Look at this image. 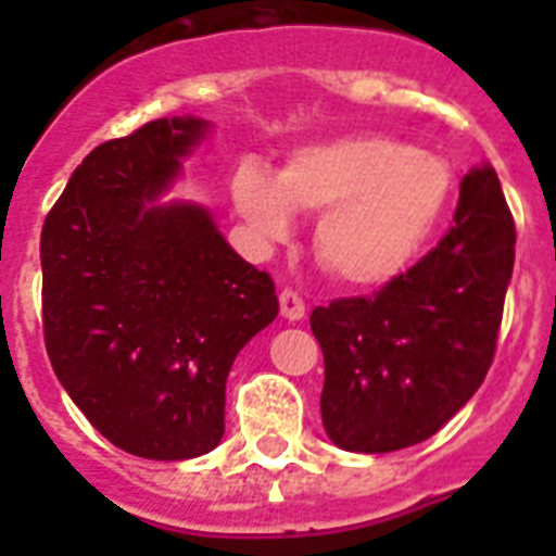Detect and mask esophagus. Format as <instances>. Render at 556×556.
<instances>
[{
    "label": "esophagus",
    "instance_id": "34e87169",
    "mask_svg": "<svg viewBox=\"0 0 556 556\" xmlns=\"http://www.w3.org/2000/svg\"><path fill=\"white\" fill-rule=\"evenodd\" d=\"M279 312H282V317H286L288 323L303 320L305 317L303 296L296 294V291H291V288H282V291H279Z\"/></svg>",
    "mask_w": 556,
    "mask_h": 556
}]
</instances>
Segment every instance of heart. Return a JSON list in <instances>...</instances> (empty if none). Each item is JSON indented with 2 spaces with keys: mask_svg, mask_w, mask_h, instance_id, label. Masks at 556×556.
Masks as SVG:
<instances>
[{
  "mask_svg": "<svg viewBox=\"0 0 556 556\" xmlns=\"http://www.w3.org/2000/svg\"><path fill=\"white\" fill-rule=\"evenodd\" d=\"M453 192L456 169L444 155L387 135L303 147L279 176L256 164L233 176L236 210L262 242L286 239L294 210H320L314 256L352 288L401 277L439 230Z\"/></svg>",
  "mask_w": 556,
  "mask_h": 556,
  "instance_id": "b5f03b06",
  "label": "heart"
}]
</instances>
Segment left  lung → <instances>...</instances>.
<instances>
[{"label":"left lung","mask_w":556,"mask_h":556,"mask_svg":"<svg viewBox=\"0 0 556 556\" xmlns=\"http://www.w3.org/2000/svg\"><path fill=\"white\" fill-rule=\"evenodd\" d=\"M514 244L500 178L491 167L470 169L453 225L427 256L371 296L314 308L323 427L338 447H413L473 397L496 355Z\"/></svg>","instance_id":"obj_1"}]
</instances>
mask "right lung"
I'll return each mask as SVG.
<instances>
[{
  "mask_svg": "<svg viewBox=\"0 0 556 556\" xmlns=\"http://www.w3.org/2000/svg\"><path fill=\"white\" fill-rule=\"evenodd\" d=\"M204 132L199 117H159L100 143L39 239L54 375L100 435L159 462L222 441L227 371L279 312L274 279L225 242L207 210L150 204Z\"/></svg>",
  "mask_w": 556,
  "mask_h": 556,
  "instance_id": "obj_1",
  "label": "right lung"
}]
</instances>
